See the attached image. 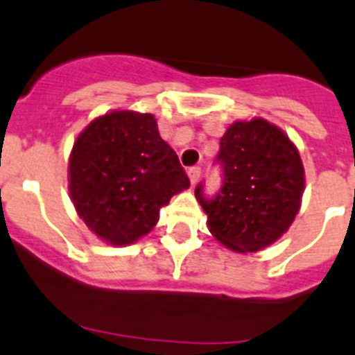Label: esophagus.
<instances>
[{
  "mask_svg": "<svg viewBox=\"0 0 355 355\" xmlns=\"http://www.w3.org/2000/svg\"><path fill=\"white\" fill-rule=\"evenodd\" d=\"M200 174H202V171H200V167H191V169L188 171V178H189V182H191L193 186L198 182L200 179Z\"/></svg>",
  "mask_w": 355,
  "mask_h": 355,
  "instance_id": "34e87169",
  "label": "esophagus"
}]
</instances>
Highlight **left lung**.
I'll return each mask as SVG.
<instances>
[{"mask_svg":"<svg viewBox=\"0 0 355 355\" xmlns=\"http://www.w3.org/2000/svg\"><path fill=\"white\" fill-rule=\"evenodd\" d=\"M224 184L214 200L195 196L207 227L236 254H252L278 241L295 220L305 189V171L295 143L262 117L234 121L220 138Z\"/></svg>","mask_w":355,"mask_h":355,"instance_id":"left-lung-1","label":"left lung"}]
</instances>
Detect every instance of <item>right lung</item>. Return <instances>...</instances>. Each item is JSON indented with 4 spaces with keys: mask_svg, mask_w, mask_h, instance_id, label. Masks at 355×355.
Masks as SVG:
<instances>
[{
    "mask_svg": "<svg viewBox=\"0 0 355 355\" xmlns=\"http://www.w3.org/2000/svg\"><path fill=\"white\" fill-rule=\"evenodd\" d=\"M189 179L160 138L153 114L110 110L93 119L69 157V195L87 230L125 247L155 227L160 209Z\"/></svg>",
    "mask_w": 355,
    "mask_h": 355,
    "instance_id": "obj_1",
    "label": "right lung"
}]
</instances>
